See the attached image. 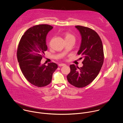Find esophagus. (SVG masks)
I'll return each mask as SVG.
<instances>
[{"instance_id":"1","label":"esophagus","mask_w":123,"mask_h":123,"mask_svg":"<svg viewBox=\"0 0 123 123\" xmlns=\"http://www.w3.org/2000/svg\"><path fill=\"white\" fill-rule=\"evenodd\" d=\"M58 66L59 67H62V66H66V65L65 64H63V63H61V64H59Z\"/></svg>"}]
</instances>
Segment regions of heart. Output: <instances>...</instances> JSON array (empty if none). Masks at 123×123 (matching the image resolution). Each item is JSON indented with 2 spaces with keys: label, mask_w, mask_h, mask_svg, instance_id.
<instances>
[{
  "label": "heart",
  "mask_w": 123,
  "mask_h": 123,
  "mask_svg": "<svg viewBox=\"0 0 123 123\" xmlns=\"http://www.w3.org/2000/svg\"><path fill=\"white\" fill-rule=\"evenodd\" d=\"M65 40H70L72 39L75 40V37L73 36V34H71L69 32H66L65 34Z\"/></svg>",
  "instance_id": "obj_1"
}]
</instances>
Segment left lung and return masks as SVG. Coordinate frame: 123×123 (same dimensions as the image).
Segmentation results:
<instances>
[{
	"instance_id": "8db88e82",
	"label": "left lung",
	"mask_w": 123,
	"mask_h": 123,
	"mask_svg": "<svg viewBox=\"0 0 123 123\" xmlns=\"http://www.w3.org/2000/svg\"><path fill=\"white\" fill-rule=\"evenodd\" d=\"M81 36V43L77 55L84 59L83 66L79 68L70 65L71 72L67 75L68 82L77 87H83L92 82L99 74L104 62V50L98 33L91 28L75 26Z\"/></svg>"
}]
</instances>
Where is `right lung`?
Wrapping results in <instances>:
<instances>
[{
  "label": "right lung",
  "mask_w": 123,
  "mask_h": 123,
  "mask_svg": "<svg viewBox=\"0 0 123 123\" xmlns=\"http://www.w3.org/2000/svg\"><path fill=\"white\" fill-rule=\"evenodd\" d=\"M52 28L47 24L29 28L22 37L17 48V60L23 75L31 84L38 87L49 85L58 67L55 63L47 66L41 63L44 52L48 49L46 36Z\"/></svg>",
  "instance_id": "1"
}]
</instances>
